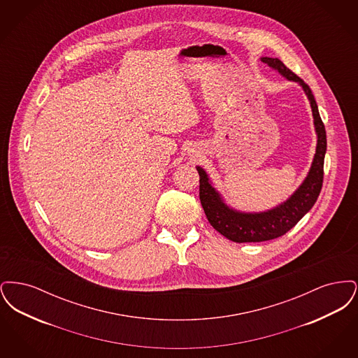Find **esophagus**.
Segmentation results:
<instances>
[{
  "label": "esophagus",
  "mask_w": 358,
  "mask_h": 358,
  "mask_svg": "<svg viewBox=\"0 0 358 358\" xmlns=\"http://www.w3.org/2000/svg\"><path fill=\"white\" fill-rule=\"evenodd\" d=\"M193 155H194V157H200V155H199V152H194V153H193Z\"/></svg>",
  "instance_id": "34e87169"
}]
</instances>
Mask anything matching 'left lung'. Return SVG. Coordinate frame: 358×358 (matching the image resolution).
<instances>
[{
    "label": "left lung",
    "mask_w": 358,
    "mask_h": 358,
    "mask_svg": "<svg viewBox=\"0 0 358 358\" xmlns=\"http://www.w3.org/2000/svg\"><path fill=\"white\" fill-rule=\"evenodd\" d=\"M270 69L278 71L289 82L301 85L311 106L314 127L317 133V148L306 178L289 199L264 212H240L225 204L222 194L212 185L206 171L196 166L200 174V201L210 225L235 243H257L279 238L289 232L315 204L324 182V161L326 153V131L320 117L318 106L310 87L276 57H262Z\"/></svg>",
    "instance_id": "1"
}]
</instances>
